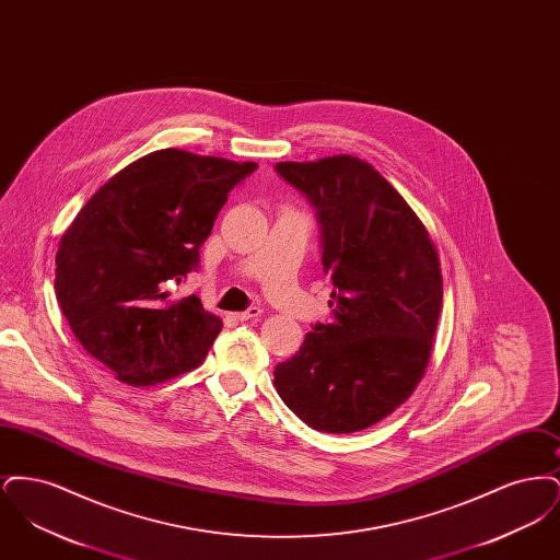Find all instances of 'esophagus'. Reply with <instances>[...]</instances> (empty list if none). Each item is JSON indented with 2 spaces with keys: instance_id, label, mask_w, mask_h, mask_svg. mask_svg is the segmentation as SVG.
Here are the masks:
<instances>
[{
  "instance_id": "1",
  "label": "esophagus",
  "mask_w": 560,
  "mask_h": 560,
  "mask_svg": "<svg viewBox=\"0 0 560 560\" xmlns=\"http://www.w3.org/2000/svg\"><path fill=\"white\" fill-rule=\"evenodd\" d=\"M260 315H262V311H260L258 306H249L247 311L237 313V315H235V320H241V323H243V320L256 319V317H260Z\"/></svg>"
}]
</instances>
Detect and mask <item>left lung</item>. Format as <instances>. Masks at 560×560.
<instances>
[{"mask_svg": "<svg viewBox=\"0 0 560 560\" xmlns=\"http://www.w3.org/2000/svg\"><path fill=\"white\" fill-rule=\"evenodd\" d=\"M277 174L317 212L331 320L315 323L275 388L319 432L347 434L390 416L422 380L443 275L427 226L368 161H283Z\"/></svg>", "mask_w": 560, "mask_h": 560, "instance_id": "left-lung-1", "label": "left lung"}]
</instances>
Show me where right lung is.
<instances>
[{
  "label": "right lung",
  "mask_w": 560,
  "mask_h": 560,
  "mask_svg": "<svg viewBox=\"0 0 560 560\" xmlns=\"http://www.w3.org/2000/svg\"><path fill=\"white\" fill-rule=\"evenodd\" d=\"M258 163L161 149L98 188L58 243L56 300L75 338L117 380L153 386L195 370L222 320L170 283L199 267L213 220Z\"/></svg>",
  "instance_id": "obj_1"
}]
</instances>
